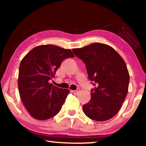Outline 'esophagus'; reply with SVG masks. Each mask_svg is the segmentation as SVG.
Wrapping results in <instances>:
<instances>
[{"label":"esophagus","mask_w":146,"mask_h":146,"mask_svg":"<svg viewBox=\"0 0 146 146\" xmlns=\"http://www.w3.org/2000/svg\"><path fill=\"white\" fill-rule=\"evenodd\" d=\"M79 92H80V90L78 89L76 90H72L71 92L74 94H78L79 93Z\"/></svg>","instance_id":"34e87169"}]
</instances>
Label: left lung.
Listing matches in <instances>:
<instances>
[{
  "label": "left lung",
  "mask_w": 146,
  "mask_h": 146,
  "mask_svg": "<svg viewBox=\"0 0 146 146\" xmlns=\"http://www.w3.org/2000/svg\"><path fill=\"white\" fill-rule=\"evenodd\" d=\"M72 50L85 63L89 80L94 83L84 112L93 120H108L118 112L128 91L129 75L124 60L112 47L102 43Z\"/></svg>",
  "instance_id": "8db88e82"
}]
</instances>
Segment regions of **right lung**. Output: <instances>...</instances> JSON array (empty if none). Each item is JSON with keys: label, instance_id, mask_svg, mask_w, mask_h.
<instances>
[{"label": "right lung", "instance_id": "obj_1", "mask_svg": "<svg viewBox=\"0 0 146 146\" xmlns=\"http://www.w3.org/2000/svg\"><path fill=\"white\" fill-rule=\"evenodd\" d=\"M74 57L70 49L40 45L32 49L20 64L19 94L30 115L38 120L54 116L61 110L68 89L53 86L48 80L55 76L63 60Z\"/></svg>", "mask_w": 146, "mask_h": 146}]
</instances>
